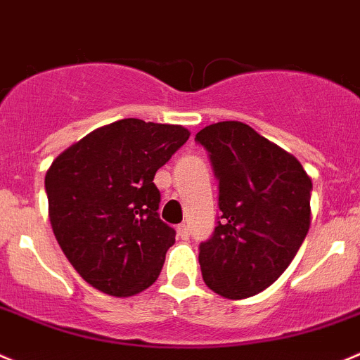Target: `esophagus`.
<instances>
[{
    "label": "esophagus",
    "instance_id": "obj_1",
    "mask_svg": "<svg viewBox=\"0 0 360 360\" xmlns=\"http://www.w3.org/2000/svg\"><path fill=\"white\" fill-rule=\"evenodd\" d=\"M176 237L180 238V240H187V238H189V226L178 224L176 226Z\"/></svg>",
    "mask_w": 360,
    "mask_h": 360
}]
</instances>
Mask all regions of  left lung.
I'll list each match as a JSON object with an SVG mask.
<instances>
[{
  "label": "left lung",
  "instance_id": "8db88e82",
  "mask_svg": "<svg viewBox=\"0 0 360 360\" xmlns=\"http://www.w3.org/2000/svg\"><path fill=\"white\" fill-rule=\"evenodd\" d=\"M196 141L210 153L222 215L200 245L208 288L248 299L288 269L311 224L313 182L302 164L242 122L205 127Z\"/></svg>",
  "mask_w": 360,
  "mask_h": 360
}]
</instances>
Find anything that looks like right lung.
<instances>
[{
    "label": "right lung",
    "instance_id": "right-lung-1",
    "mask_svg": "<svg viewBox=\"0 0 360 360\" xmlns=\"http://www.w3.org/2000/svg\"><path fill=\"white\" fill-rule=\"evenodd\" d=\"M189 136L182 125L123 118L68 146L47 169L54 237L98 292L131 297L159 277L174 229L157 214L153 176Z\"/></svg>",
    "mask_w": 360,
    "mask_h": 360
}]
</instances>
